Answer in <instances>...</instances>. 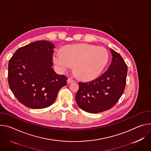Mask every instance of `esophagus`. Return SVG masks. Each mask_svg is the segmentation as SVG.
Wrapping results in <instances>:
<instances>
[{"instance_id":"1","label":"esophagus","mask_w":151,"mask_h":151,"mask_svg":"<svg viewBox=\"0 0 151 151\" xmlns=\"http://www.w3.org/2000/svg\"><path fill=\"white\" fill-rule=\"evenodd\" d=\"M74 80L73 79H72L71 78H68V79L67 80V83H70L71 82H73Z\"/></svg>"}]
</instances>
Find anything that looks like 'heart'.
I'll list each match as a JSON object with an SVG mask.
<instances>
[{
	"label": "heart",
	"instance_id": "1",
	"mask_svg": "<svg viewBox=\"0 0 151 151\" xmlns=\"http://www.w3.org/2000/svg\"><path fill=\"white\" fill-rule=\"evenodd\" d=\"M109 60V53L103 47L80 44L65 47L63 52L56 50L53 61L60 72L75 65L77 75L81 79L91 80L103 71Z\"/></svg>",
	"mask_w": 151,
	"mask_h": 151
}]
</instances>
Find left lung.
Segmentation results:
<instances>
[{"mask_svg": "<svg viewBox=\"0 0 151 151\" xmlns=\"http://www.w3.org/2000/svg\"><path fill=\"white\" fill-rule=\"evenodd\" d=\"M111 63L107 71L88 82H79L76 101L88 113H98L112 108L123 94L127 80V65L122 56L110 48Z\"/></svg>", "mask_w": 151, "mask_h": 151, "instance_id": "left-lung-1", "label": "left lung"}]
</instances>
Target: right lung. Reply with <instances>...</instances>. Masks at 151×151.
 Here are the masks:
<instances>
[{
  "instance_id": "right-lung-1",
  "label": "right lung",
  "mask_w": 151,
  "mask_h": 151,
  "mask_svg": "<svg viewBox=\"0 0 151 151\" xmlns=\"http://www.w3.org/2000/svg\"><path fill=\"white\" fill-rule=\"evenodd\" d=\"M55 45L39 41L19 48L8 63L9 88L18 101L32 109H44L56 100L67 83L64 75L52 68Z\"/></svg>"
}]
</instances>
